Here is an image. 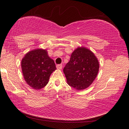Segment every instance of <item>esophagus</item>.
<instances>
[{
  "label": "esophagus",
  "instance_id": "1",
  "mask_svg": "<svg viewBox=\"0 0 129 129\" xmlns=\"http://www.w3.org/2000/svg\"><path fill=\"white\" fill-rule=\"evenodd\" d=\"M56 68H57V69H62V64H57L56 66Z\"/></svg>",
  "mask_w": 129,
  "mask_h": 129
}]
</instances>
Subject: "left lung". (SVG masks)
<instances>
[{"label": "left lung", "instance_id": "left-lung-1", "mask_svg": "<svg viewBox=\"0 0 129 129\" xmlns=\"http://www.w3.org/2000/svg\"><path fill=\"white\" fill-rule=\"evenodd\" d=\"M99 70V63L95 54L86 47H78L72 53L63 72L69 85L82 90L92 84Z\"/></svg>", "mask_w": 129, "mask_h": 129}]
</instances>
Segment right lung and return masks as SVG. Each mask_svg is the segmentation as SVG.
<instances>
[{
    "label": "right lung",
    "mask_w": 129,
    "mask_h": 129,
    "mask_svg": "<svg viewBox=\"0 0 129 129\" xmlns=\"http://www.w3.org/2000/svg\"><path fill=\"white\" fill-rule=\"evenodd\" d=\"M22 73L28 85L40 90L48 83L49 78L56 69L54 60L46 49H38L27 52L21 62Z\"/></svg>",
    "instance_id": "add662e5"
}]
</instances>
